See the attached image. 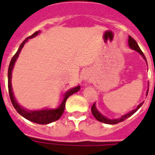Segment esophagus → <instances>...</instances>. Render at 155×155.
<instances>
[{
	"label": "esophagus",
	"mask_w": 155,
	"mask_h": 155,
	"mask_svg": "<svg viewBox=\"0 0 155 155\" xmlns=\"http://www.w3.org/2000/svg\"><path fill=\"white\" fill-rule=\"evenodd\" d=\"M88 79H89V76H88V75H87V74H85V75H84V80L85 81H87Z\"/></svg>",
	"instance_id": "obj_1"
}]
</instances>
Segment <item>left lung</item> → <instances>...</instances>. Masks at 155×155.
I'll return each instance as SVG.
<instances>
[{
  "label": "left lung",
  "mask_w": 155,
  "mask_h": 155,
  "mask_svg": "<svg viewBox=\"0 0 155 155\" xmlns=\"http://www.w3.org/2000/svg\"><path fill=\"white\" fill-rule=\"evenodd\" d=\"M128 42H129V46H130V48L138 52V53H139L141 55H142L143 58H144L145 60H146V62H147V58H146V57H145L144 54H143V52L142 51V50L140 49V47H138V45H137V42H136V41H135V40L132 37H131V36H129V40H128ZM147 94H148V90H147ZM142 104H143V102H142V103L140 104L139 105L137 106V108H135V109L132 110L131 112H130L129 113H127V114H125V115L122 116V117H121L120 118H118V119H113V120H111V119H108V118L105 117L104 116L102 115L101 113H100L99 111L97 110V108H96V104H95V103L93 104V105L92 106L91 110H92V115L94 116V117L96 118L97 120H99V121H101V122L105 123V124H109V125H115V124H117V123L120 122V121H123V120H125V119H127V118H129L130 117H131V116H132L134 113L137 112V109H138V108H139L142 105Z\"/></svg>",
  "instance_id": "obj_1"
}]
</instances>
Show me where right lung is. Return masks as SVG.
Listing matches in <instances>:
<instances>
[{
  "label": "right lung",
  "instance_id": "add662e5",
  "mask_svg": "<svg viewBox=\"0 0 155 155\" xmlns=\"http://www.w3.org/2000/svg\"><path fill=\"white\" fill-rule=\"evenodd\" d=\"M39 34V31H36L31 36L26 38L22 43L20 45V47L18 48V51L16 52V54L13 55L12 58L8 66V94H9V97H10L11 102L13 104V107L15 108L17 112H18L20 115H21L23 117H25V119L32 121V122L37 123V124H40V125H47L49 123H51L53 121L58 120L61 117V116L63 115V111L65 108V104L67 100L71 95L74 94L75 92H77L80 88V86H77V87L71 88L70 90H68V92H66L64 96H63V100L59 107L55 109H42V110H36V111H29L26 110L25 108H23L21 106H20L18 104L17 101H16L13 92V88H12V84H11V78H12V71H13V66L15 63L17 58H18V55L21 52V50L22 49V47H24V45L25 44V42H27L29 38H35V36H37Z\"/></svg>",
  "mask_w": 155,
  "mask_h": 155
}]
</instances>
